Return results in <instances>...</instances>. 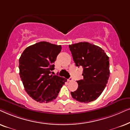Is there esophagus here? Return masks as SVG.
<instances>
[{
    "label": "esophagus",
    "instance_id": "34e87169",
    "mask_svg": "<svg viewBox=\"0 0 130 130\" xmlns=\"http://www.w3.org/2000/svg\"><path fill=\"white\" fill-rule=\"evenodd\" d=\"M67 81H68V82H70V81H72V78L71 77H70V78H69L67 79Z\"/></svg>",
    "mask_w": 130,
    "mask_h": 130
}]
</instances>
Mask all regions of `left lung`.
Returning <instances> with one entry per match:
<instances>
[{
  "mask_svg": "<svg viewBox=\"0 0 130 130\" xmlns=\"http://www.w3.org/2000/svg\"><path fill=\"white\" fill-rule=\"evenodd\" d=\"M77 67L82 66L83 79L77 81L72 98L81 103L97 99L104 90L109 77V59L101 47L88 42L69 45Z\"/></svg>",
  "mask_w": 130,
  "mask_h": 130,
  "instance_id": "left-lung-1",
  "label": "left lung"
}]
</instances>
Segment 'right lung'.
I'll list each match as a JSON object with an SVG mask.
<instances>
[{"label": "right lung", "instance_id": "add662e5", "mask_svg": "<svg viewBox=\"0 0 130 130\" xmlns=\"http://www.w3.org/2000/svg\"><path fill=\"white\" fill-rule=\"evenodd\" d=\"M60 45L40 41L24 50L19 59L20 75L27 94L40 103L53 101L67 79L51 75Z\"/></svg>", "mask_w": 130, "mask_h": 130}]
</instances>
